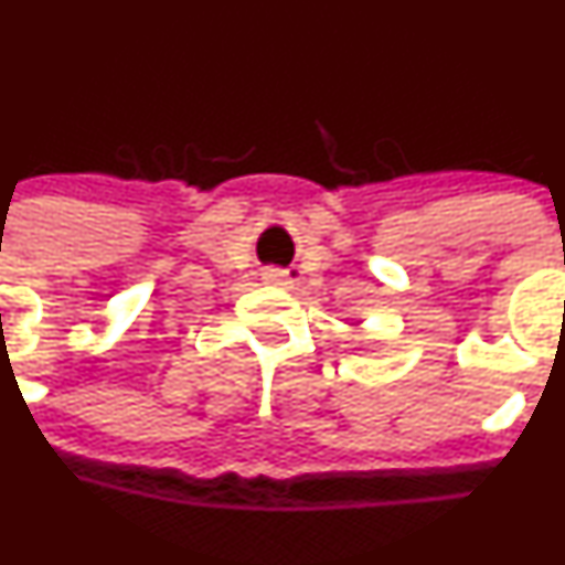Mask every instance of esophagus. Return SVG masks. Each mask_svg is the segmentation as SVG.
<instances>
[{"label": "esophagus", "instance_id": "obj_1", "mask_svg": "<svg viewBox=\"0 0 565 565\" xmlns=\"http://www.w3.org/2000/svg\"><path fill=\"white\" fill-rule=\"evenodd\" d=\"M271 280H277V282L288 285V282H290V275H288V271H280V269H271Z\"/></svg>", "mask_w": 565, "mask_h": 565}]
</instances>
